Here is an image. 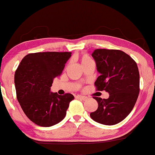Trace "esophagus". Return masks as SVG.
<instances>
[{
    "mask_svg": "<svg viewBox=\"0 0 155 155\" xmlns=\"http://www.w3.org/2000/svg\"><path fill=\"white\" fill-rule=\"evenodd\" d=\"M77 98H79V99L83 100V101H86V100L88 99L87 96H83V95H78Z\"/></svg>",
    "mask_w": 155,
    "mask_h": 155,
    "instance_id": "1",
    "label": "esophagus"
}]
</instances>
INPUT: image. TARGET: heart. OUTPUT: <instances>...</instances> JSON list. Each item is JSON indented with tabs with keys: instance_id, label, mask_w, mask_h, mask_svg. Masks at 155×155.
Listing matches in <instances>:
<instances>
[{
	"instance_id": "b5f03b06",
	"label": "heart",
	"mask_w": 155,
	"mask_h": 155,
	"mask_svg": "<svg viewBox=\"0 0 155 155\" xmlns=\"http://www.w3.org/2000/svg\"><path fill=\"white\" fill-rule=\"evenodd\" d=\"M89 60V58L87 56H83L82 58H81V63H83V62L84 61H87V60Z\"/></svg>"
}]
</instances>
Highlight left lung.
Listing matches in <instances>:
<instances>
[{"instance_id":"8db88e82","label":"left lung","mask_w":155,"mask_h":155,"mask_svg":"<svg viewBox=\"0 0 155 155\" xmlns=\"http://www.w3.org/2000/svg\"><path fill=\"white\" fill-rule=\"evenodd\" d=\"M100 76L96 90H105L109 98L93 97L98 109L90 113L95 122L113 125L125 119L134 107L140 92V74L137 63L126 53L114 49H96L92 53Z\"/></svg>"}]
</instances>
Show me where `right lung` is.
Wrapping results in <instances>:
<instances>
[{"label":"right lung","mask_w":155,"mask_h":155,"mask_svg":"<svg viewBox=\"0 0 155 155\" xmlns=\"http://www.w3.org/2000/svg\"><path fill=\"white\" fill-rule=\"evenodd\" d=\"M71 52H37L25 56L15 72L17 99L28 119L36 125L51 127L65 118L74 98L51 92L54 79L63 72Z\"/></svg>","instance_id":"obj_1"}]
</instances>
